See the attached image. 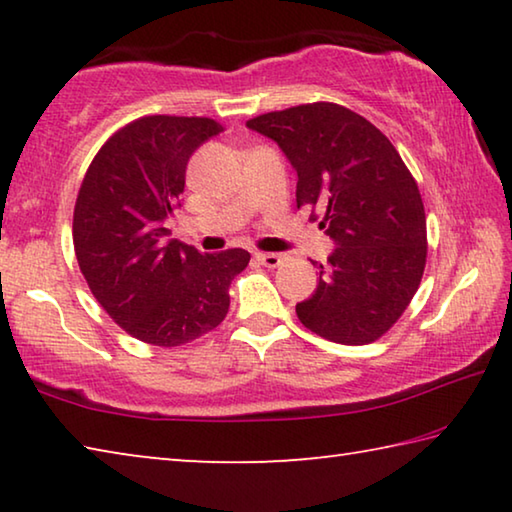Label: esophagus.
Segmentation results:
<instances>
[{
    "label": "esophagus",
    "mask_w": 512,
    "mask_h": 512,
    "mask_svg": "<svg viewBox=\"0 0 512 512\" xmlns=\"http://www.w3.org/2000/svg\"><path fill=\"white\" fill-rule=\"evenodd\" d=\"M255 257H257V262L266 268H277L284 262V255H280V253H257Z\"/></svg>",
    "instance_id": "1"
}]
</instances>
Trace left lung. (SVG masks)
I'll use <instances>...</instances> for the list:
<instances>
[{
  "instance_id": "1",
  "label": "left lung",
  "mask_w": 512,
  "mask_h": 512,
  "mask_svg": "<svg viewBox=\"0 0 512 512\" xmlns=\"http://www.w3.org/2000/svg\"><path fill=\"white\" fill-rule=\"evenodd\" d=\"M246 126L284 151L298 171V207H323L318 225L336 244L316 264V291L296 305L300 323L341 345L377 341L409 307L427 264V216L411 171L379 128L339 103H302Z\"/></svg>"
}]
</instances>
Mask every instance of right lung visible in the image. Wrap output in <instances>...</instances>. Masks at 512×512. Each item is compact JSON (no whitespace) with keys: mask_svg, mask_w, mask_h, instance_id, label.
I'll return each instance as SVG.
<instances>
[{"mask_svg":"<svg viewBox=\"0 0 512 512\" xmlns=\"http://www.w3.org/2000/svg\"><path fill=\"white\" fill-rule=\"evenodd\" d=\"M223 126L210 117H140L94 155L74 205V253L92 296L135 339L176 348L228 314L244 248L203 255L164 228L192 153Z\"/></svg>","mask_w":512,"mask_h":512,"instance_id":"right-lung-1","label":"right lung"}]
</instances>
